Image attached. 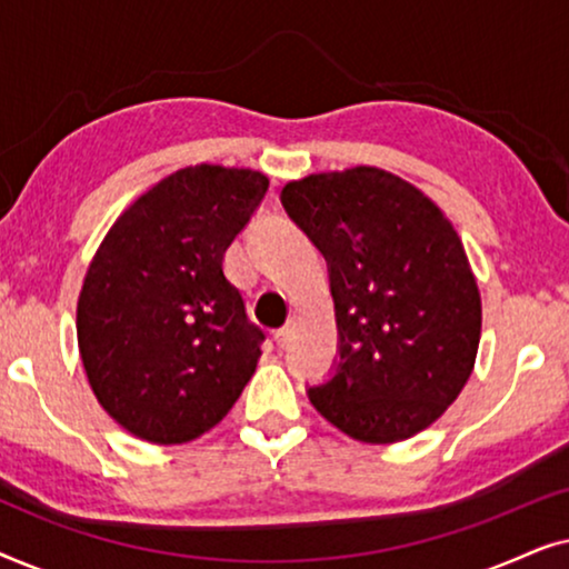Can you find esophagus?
Returning <instances> with one entry per match:
<instances>
[{
    "label": "esophagus",
    "instance_id": "esophagus-1",
    "mask_svg": "<svg viewBox=\"0 0 569 569\" xmlns=\"http://www.w3.org/2000/svg\"><path fill=\"white\" fill-rule=\"evenodd\" d=\"M292 333H295V331H292V326H284V329H279V331L274 333L277 345L282 347V349H284V347H290V341H292Z\"/></svg>",
    "mask_w": 569,
    "mask_h": 569
}]
</instances>
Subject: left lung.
Returning <instances> with one entry per match:
<instances>
[{"label": "left lung", "mask_w": 569, "mask_h": 569, "mask_svg": "<svg viewBox=\"0 0 569 569\" xmlns=\"http://www.w3.org/2000/svg\"><path fill=\"white\" fill-rule=\"evenodd\" d=\"M329 263L339 329L333 376L310 403L360 442L422 432L458 399L481 337V298L453 224L417 186L357 166L282 189Z\"/></svg>", "instance_id": "left-lung-1"}]
</instances>
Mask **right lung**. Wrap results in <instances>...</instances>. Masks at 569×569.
Here are the masks:
<instances>
[{"instance_id":"obj_1","label":"right lung","mask_w":569,"mask_h":569,"mask_svg":"<svg viewBox=\"0 0 569 569\" xmlns=\"http://www.w3.org/2000/svg\"><path fill=\"white\" fill-rule=\"evenodd\" d=\"M267 189L259 170L181 168L123 209L92 256L77 345L100 407L137 438H199L256 372L263 331L222 259Z\"/></svg>"}]
</instances>
